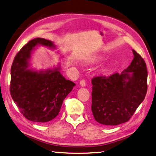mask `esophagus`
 I'll return each instance as SVG.
<instances>
[{
  "label": "esophagus",
  "mask_w": 156,
  "mask_h": 156,
  "mask_svg": "<svg viewBox=\"0 0 156 156\" xmlns=\"http://www.w3.org/2000/svg\"><path fill=\"white\" fill-rule=\"evenodd\" d=\"M80 83V85L82 86V87H85V84H86L85 80V79H82V80L80 81V83Z\"/></svg>",
  "instance_id": "1"
}]
</instances>
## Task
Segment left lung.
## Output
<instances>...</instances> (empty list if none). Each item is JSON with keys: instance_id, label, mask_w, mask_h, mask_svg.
<instances>
[{"instance_id": "1", "label": "left lung", "mask_w": 156, "mask_h": 156, "mask_svg": "<svg viewBox=\"0 0 156 156\" xmlns=\"http://www.w3.org/2000/svg\"><path fill=\"white\" fill-rule=\"evenodd\" d=\"M132 51L133 61L122 73L98 75L91 79V111L95 119L103 125L117 126L128 122L146 97V62L136 51Z\"/></svg>"}]
</instances>
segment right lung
Listing matches in <instances>:
<instances>
[{
    "label": "right lung",
    "instance_id": "1",
    "mask_svg": "<svg viewBox=\"0 0 156 156\" xmlns=\"http://www.w3.org/2000/svg\"><path fill=\"white\" fill-rule=\"evenodd\" d=\"M38 44L55 47L53 42L42 38L31 40L22 47L10 69V93L26 119L46 123L57 117L75 84L65 79L58 69L40 72L27 69L30 51Z\"/></svg>",
    "mask_w": 156,
    "mask_h": 156
}]
</instances>
